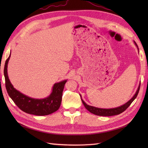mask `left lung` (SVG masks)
Wrapping results in <instances>:
<instances>
[{
	"label": "left lung",
	"instance_id": "8db88e82",
	"mask_svg": "<svg viewBox=\"0 0 148 148\" xmlns=\"http://www.w3.org/2000/svg\"><path fill=\"white\" fill-rule=\"evenodd\" d=\"M135 45H136V46L137 47L138 51H139V48H138V46L137 45L136 42L134 41ZM140 83L139 84V86H138V88L136 91V93L135 95L133 96L132 98L130 100L125 103V104L122 105L121 106L117 107V108H111V109H103V108H96V107H93V106H91L88 105L87 103H86L85 102H84V100L81 98V96L80 95L81 100H82L83 105L85 107V108L88 110V111H90L91 113H93V114L97 115V116H114V115H118L121 114V112H123V111H125L128 107L130 106V105L132 103L134 100L136 99V98L137 97L138 93H139V89H140Z\"/></svg>",
	"mask_w": 148,
	"mask_h": 148
}]
</instances>
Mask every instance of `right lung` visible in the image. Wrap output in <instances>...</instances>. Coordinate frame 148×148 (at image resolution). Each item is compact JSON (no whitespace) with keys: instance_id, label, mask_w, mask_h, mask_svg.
<instances>
[{"instance_id":"1","label":"right lung","mask_w":148,"mask_h":148,"mask_svg":"<svg viewBox=\"0 0 148 148\" xmlns=\"http://www.w3.org/2000/svg\"><path fill=\"white\" fill-rule=\"evenodd\" d=\"M10 56L11 53L5 61L4 74L6 90L15 104L25 112L36 116L48 115L57 111L61 104L62 92L67 80L54 84L51 94L46 98L41 99L31 98L16 90L9 80L8 75V64Z\"/></svg>"}]
</instances>
